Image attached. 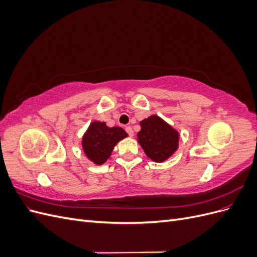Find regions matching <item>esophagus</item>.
<instances>
[{"mask_svg":"<svg viewBox=\"0 0 257 257\" xmlns=\"http://www.w3.org/2000/svg\"><path fill=\"white\" fill-rule=\"evenodd\" d=\"M125 131L127 132V134L130 135V137H133L134 136V131H133V128H132L131 126H126Z\"/></svg>","mask_w":257,"mask_h":257,"instance_id":"esophagus-1","label":"esophagus"}]
</instances>
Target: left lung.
<instances>
[{
	"mask_svg": "<svg viewBox=\"0 0 257 257\" xmlns=\"http://www.w3.org/2000/svg\"><path fill=\"white\" fill-rule=\"evenodd\" d=\"M139 124L137 142L153 162L163 163L178 150L180 134L161 116L151 114Z\"/></svg>",
	"mask_w": 257,
	"mask_h": 257,
	"instance_id": "obj_1",
	"label": "left lung"
}]
</instances>
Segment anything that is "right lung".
I'll return each mask as SVG.
<instances>
[{
  "label": "right lung",
  "instance_id": "1",
  "mask_svg": "<svg viewBox=\"0 0 257 257\" xmlns=\"http://www.w3.org/2000/svg\"><path fill=\"white\" fill-rule=\"evenodd\" d=\"M127 136L122 127H109L106 122L93 121L82 136V150L93 164L103 165L110 158L115 145Z\"/></svg>",
  "mask_w": 257,
  "mask_h": 257
}]
</instances>
